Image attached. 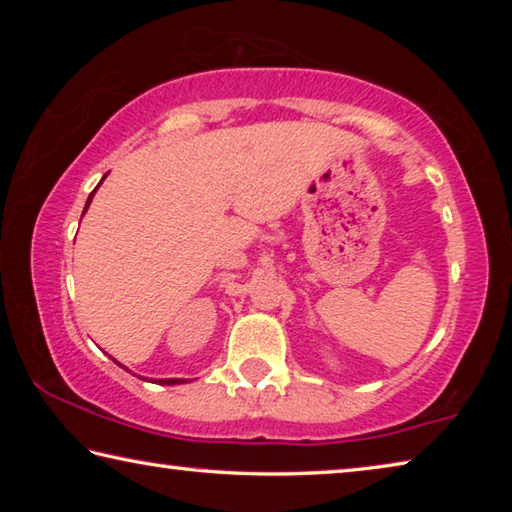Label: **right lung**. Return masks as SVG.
Segmentation results:
<instances>
[{
    "instance_id": "1",
    "label": "right lung",
    "mask_w": 512,
    "mask_h": 512,
    "mask_svg": "<svg viewBox=\"0 0 512 512\" xmlns=\"http://www.w3.org/2000/svg\"><path fill=\"white\" fill-rule=\"evenodd\" d=\"M94 192H97V189H94ZM94 192L90 194V198H88V203H85V210H88V205H90V201H92V196H94ZM160 384H183V381L180 379H160Z\"/></svg>"
}]
</instances>
